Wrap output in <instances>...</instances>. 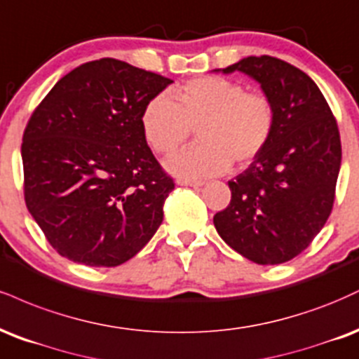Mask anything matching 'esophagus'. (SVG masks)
<instances>
[{"instance_id": "obj_1", "label": "esophagus", "mask_w": 359, "mask_h": 359, "mask_svg": "<svg viewBox=\"0 0 359 359\" xmlns=\"http://www.w3.org/2000/svg\"><path fill=\"white\" fill-rule=\"evenodd\" d=\"M176 183L180 184V187H191V188H200L203 187V183L201 181H184V180H178Z\"/></svg>"}]
</instances>
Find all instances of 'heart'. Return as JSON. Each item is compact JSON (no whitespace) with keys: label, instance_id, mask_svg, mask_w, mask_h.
<instances>
[{"label":"heart","instance_id":"obj_1","mask_svg":"<svg viewBox=\"0 0 359 359\" xmlns=\"http://www.w3.org/2000/svg\"><path fill=\"white\" fill-rule=\"evenodd\" d=\"M146 104L141 116L144 137L156 153L168 154L196 129L198 144L164 159V170L178 180L218 176L231 161L245 166L271 141L276 111L269 97L245 92L235 80L201 77Z\"/></svg>","mask_w":359,"mask_h":359}]
</instances>
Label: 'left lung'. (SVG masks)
<instances>
[{
  "instance_id": "left-lung-1",
  "label": "left lung",
  "mask_w": 359,
  "mask_h": 359,
  "mask_svg": "<svg viewBox=\"0 0 359 359\" xmlns=\"http://www.w3.org/2000/svg\"><path fill=\"white\" fill-rule=\"evenodd\" d=\"M222 74L255 80L276 111L269 144L229 181L231 201L213 217L235 252L260 265L284 264L309 247L330 217L341 168L338 124L309 75L276 57H247Z\"/></svg>"
}]
</instances>
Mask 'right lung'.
<instances>
[{
	"mask_svg": "<svg viewBox=\"0 0 359 359\" xmlns=\"http://www.w3.org/2000/svg\"><path fill=\"white\" fill-rule=\"evenodd\" d=\"M171 79L116 58L77 67L33 112L21 144L25 201L62 257L117 267L153 238L175 183L142 133Z\"/></svg>",
	"mask_w": 359,
	"mask_h": 359,
	"instance_id": "1",
	"label": "right lung"
}]
</instances>
